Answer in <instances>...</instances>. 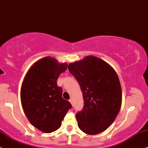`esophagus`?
I'll return each instance as SVG.
<instances>
[{"mask_svg": "<svg viewBox=\"0 0 148 148\" xmlns=\"http://www.w3.org/2000/svg\"><path fill=\"white\" fill-rule=\"evenodd\" d=\"M69 101H70L71 104H72V105H73V100H72V99H70V100H69Z\"/></svg>", "mask_w": 148, "mask_h": 148, "instance_id": "esophagus-1", "label": "esophagus"}]
</instances>
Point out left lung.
Here are the masks:
<instances>
[{
  "label": "left lung",
  "mask_w": 148,
  "mask_h": 148,
  "mask_svg": "<svg viewBox=\"0 0 148 148\" xmlns=\"http://www.w3.org/2000/svg\"><path fill=\"white\" fill-rule=\"evenodd\" d=\"M68 70L83 96V108L76 114L78 127L88 135L101 133L112 125L121 108V86L116 72L94 56L71 63Z\"/></svg>",
  "instance_id": "1"
}]
</instances>
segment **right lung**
Returning <instances> with one entry per match:
<instances>
[{"instance_id": "obj_1", "label": "right lung", "mask_w": 148, "mask_h": 148, "mask_svg": "<svg viewBox=\"0 0 148 148\" xmlns=\"http://www.w3.org/2000/svg\"><path fill=\"white\" fill-rule=\"evenodd\" d=\"M68 68L56 59L46 57L31 67L21 88V101L27 119L44 133L58 130L72 105L62 97V88L58 86L59 76Z\"/></svg>"}]
</instances>
